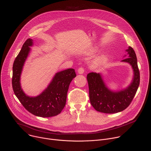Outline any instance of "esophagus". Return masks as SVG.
Segmentation results:
<instances>
[{
	"label": "esophagus",
	"mask_w": 151,
	"mask_h": 151,
	"mask_svg": "<svg viewBox=\"0 0 151 151\" xmlns=\"http://www.w3.org/2000/svg\"><path fill=\"white\" fill-rule=\"evenodd\" d=\"M84 72V69L82 67H81L78 70V73L79 74H83Z\"/></svg>",
	"instance_id": "esophagus-1"
}]
</instances>
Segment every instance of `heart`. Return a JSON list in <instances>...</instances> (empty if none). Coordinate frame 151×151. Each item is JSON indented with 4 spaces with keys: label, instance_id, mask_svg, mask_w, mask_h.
Here are the masks:
<instances>
[{
    "label": "heart",
    "instance_id": "1",
    "mask_svg": "<svg viewBox=\"0 0 151 151\" xmlns=\"http://www.w3.org/2000/svg\"><path fill=\"white\" fill-rule=\"evenodd\" d=\"M95 50L92 49L88 51V54H92ZM107 61V57L106 55H101L96 57L92 61V65L95 68H101L104 66Z\"/></svg>",
    "mask_w": 151,
    "mask_h": 151
}]
</instances>
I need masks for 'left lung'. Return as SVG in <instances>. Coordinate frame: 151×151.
Here are the masks:
<instances>
[{"label": "left lung", "mask_w": 151, "mask_h": 151, "mask_svg": "<svg viewBox=\"0 0 151 151\" xmlns=\"http://www.w3.org/2000/svg\"><path fill=\"white\" fill-rule=\"evenodd\" d=\"M126 51L128 57L122 61L130 64L134 72L133 81L126 88L118 91H111L107 87L100 73L91 72L87 75L90 103L98 112L105 114L121 112L130 104L135 96L140 83L137 60L133 48L129 47Z\"/></svg>", "instance_id": "8db88e82"}]
</instances>
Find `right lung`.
Instances as JSON below:
<instances>
[{"instance_id":"add662e5","label":"right lung","mask_w":151,"mask_h":151,"mask_svg":"<svg viewBox=\"0 0 151 151\" xmlns=\"http://www.w3.org/2000/svg\"><path fill=\"white\" fill-rule=\"evenodd\" d=\"M32 45L33 40L27 39L14 60L12 79L14 94L24 108L33 115L43 118L56 116L65 106L69 85L76 77V73L73 69L58 72L40 94L36 97L27 96L21 89L20 76Z\"/></svg>"}]
</instances>
